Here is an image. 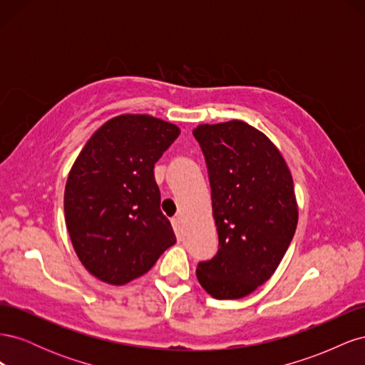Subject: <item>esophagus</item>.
<instances>
[{"label":"esophagus","instance_id":"esophagus-1","mask_svg":"<svg viewBox=\"0 0 365 365\" xmlns=\"http://www.w3.org/2000/svg\"><path fill=\"white\" fill-rule=\"evenodd\" d=\"M172 225H173L176 236H178V240H181V219H180V216H176V217L172 219Z\"/></svg>","mask_w":365,"mask_h":365}]
</instances>
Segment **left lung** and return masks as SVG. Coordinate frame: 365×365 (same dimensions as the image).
Segmentation results:
<instances>
[{
  "label": "left lung",
  "instance_id": "8db88e82",
  "mask_svg": "<svg viewBox=\"0 0 365 365\" xmlns=\"http://www.w3.org/2000/svg\"><path fill=\"white\" fill-rule=\"evenodd\" d=\"M213 217L215 257L197 263L196 277L217 300L242 298L269 280L294 237L298 208L284 158L245 121L200 125Z\"/></svg>",
  "mask_w": 365,
  "mask_h": 365
}]
</instances>
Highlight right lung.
<instances>
[{"instance_id": "add662e5", "label": "right lung", "mask_w": 365, "mask_h": 365, "mask_svg": "<svg viewBox=\"0 0 365 365\" xmlns=\"http://www.w3.org/2000/svg\"><path fill=\"white\" fill-rule=\"evenodd\" d=\"M180 132L150 115H118L94 132L74 161L65 222L77 257L98 280H134L176 242L160 210L153 168Z\"/></svg>"}]
</instances>
